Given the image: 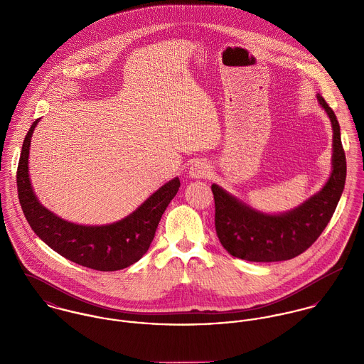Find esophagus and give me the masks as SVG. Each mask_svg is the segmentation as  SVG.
<instances>
[{"label": "esophagus", "mask_w": 364, "mask_h": 364, "mask_svg": "<svg viewBox=\"0 0 364 364\" xmlns=\"http://www.w3.org/2000/svg\"><path fill=\"white\" fill-rule=\"evenodd\" d=\"M208 165L203 161H196L195 164H192L191 169H189V175L192 178H206L208 175Z\"/></svg>", "instance_id": "1"}]
</instances>
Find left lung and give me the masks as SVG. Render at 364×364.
<instances>
[{
	"label": "left lung",
	"instance_id": "obj_1",
	"mask_svg": "<svg viewBox=\"0 0 364 364\" xmlns=\"http://www.w3.org/2000/svg\"><path fill=\"white\" fill-rule=\"evenodd\" d=\"M316 100L332 123V172L323 188L299 208L283 214H264L247 206L218 185H211L215 205V232L235 258L250 262L293 259L307 251L328 225L346 181V156L333 110Z\"/></svg>",
	"mask_w": 364,
	"mask_h": 364
}]
</instances>
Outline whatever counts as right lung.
Returning a JSON list of instances; mask_svg holds the SVG:
<instances>
[{
  "label": "right lung",
  "mask_w": 364,
  "mask_h": 364,
  "mask_svg": "<svg viewBox=\"0 0 364 364\" xmlns=\"http://www.w3.org/2000/svg\"><path fill=\"white\" fill-rule=\"evenodd\" d=\"M39 120L33 122L23 140L16 171L19 203L35 234L65 259L95 270H120L141 259L154 240L165 208L179 191V178L166 182L140 208L116 223L81 225L65 221L39 203L31 185L28 158Z\"/></svg>",
  "instance_id": "add662e5"
}]
</instances>
